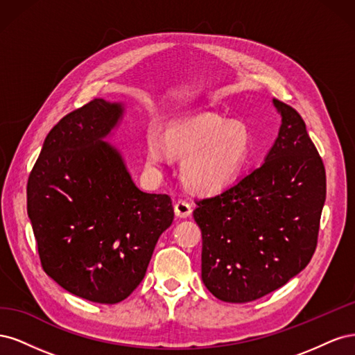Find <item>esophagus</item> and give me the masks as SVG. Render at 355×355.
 <instances>
[{"label": "esophagus", "instance_id": "esophagus-1", "mask_svg": "<svg viewBox=\"0 0 355 355\" xmlns=\"http://www.w3.org/2000/svg\"><path fill=\"white\" fill-rule=\"evenodd\" d=\"M175 213L178 218H188L192 213V206L185 200H178L175 202Z\"/></svg>", "mask_w": 355, "mask_h": 355}]
</instances>
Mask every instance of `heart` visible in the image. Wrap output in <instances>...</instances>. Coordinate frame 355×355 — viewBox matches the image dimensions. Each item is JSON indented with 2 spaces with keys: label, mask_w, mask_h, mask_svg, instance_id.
I'll return each instance as SVG.
<instances>
[{
  "label": "heart",
  "mask_w": 355,
  "mask_h": 355,
  "mask_svg": "<svg viewBox=\"0 0 355 355\" xmlns=\"http://www.w3.org/2000/svg\"><path fill=\"white\" fill-rule=\"evenodd\" d=\"M171 157L184 158L180 178L202 194H213L237 179L249 157V135L240 124H228L216 115L204 114L171 124L166 142L157 128L146 141L151 166L167 164Z\"/></svg>",
  "instance_id": "b5f03b06"
}]
</instances>
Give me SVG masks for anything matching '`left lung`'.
I'll list each match as a JSON object with an SVG mask.
<instances>
[{
  "label": "left lung",
  "mask_w": 355,
  "mask_h": 355,
  "mask_svg": "<svg viewBox=\"0 0 355 355\" xmlns=\"http://www.w3.org/2000/svg\"><path fill=\"white\" fill-rule=\"evenodd\" d=\"M282 114L265 163L220 194L197 200L202 283L223 302L244 304L284 286L313 257L326 201V170L305 121Z\"/></svg>",
  "instance_id": "obj_1"
}]
</instances>
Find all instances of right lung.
Here are the masks:
<instances>
[{"instance_id":"1","label":"right lung","mask_w":355,"mask_h":355,"mask_svg":"<svg viewBox=\"0 0 355 355\" xmlns=\"http://www.w3.org/2000/svg\"><path fill=\"white\" fill-rule=\"evenodd\" d=\"M120 103L93 99L47 135L28 179V216L42 270L69 293L118 304L144 280L155 244L173 222L167 194L139 189L103 137Z\"/></svg>"}]
</instances>
